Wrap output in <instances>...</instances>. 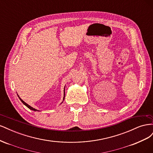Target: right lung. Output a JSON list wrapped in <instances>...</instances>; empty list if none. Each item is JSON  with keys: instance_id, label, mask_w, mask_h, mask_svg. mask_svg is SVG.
Masks as SVG:
<instances>
[{"instance_id": "right-lung-1", "label": "right lung", "mask_w": 153, "mask_h": 153, "mask_svg": "<svg viewBox=\"0 0 153 153\" xmlns=\"http://www.w3.org/2000/svg\"><path fill=\"white\" fill-rule=\"evenodd\" d=\"M64 96H65V95H64ZM18 97H19V96H18ZM19 98H20V100H21V101H22V102L23 103H24L26 106H27V107H28L29 109H30V110H34V111H38V110H36V109H35V108H32V106H29L28 104H27L25 102H24V101H23L20 98V97H19ZM64 100V99H63V100Z\"/></svg>"}]
</instances>
